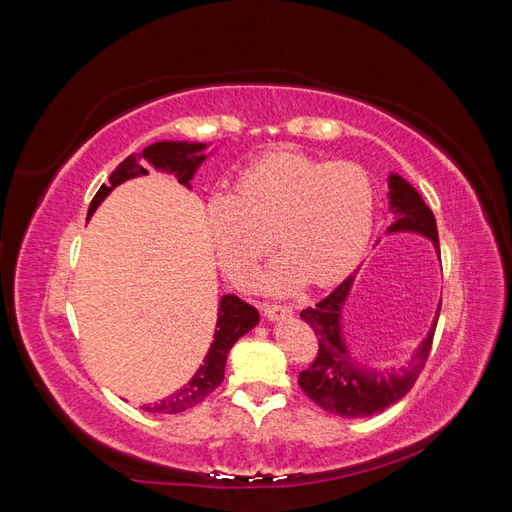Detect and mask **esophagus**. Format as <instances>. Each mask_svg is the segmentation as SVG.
I'll return each mask as SVG.
<instances>
[{"label":"esophagus","mask_w":512,"mask_h":512,"mask_svg":"<svg viewBox=\"0 0 512 512\" xmlns=\"http://www.w3.org/2000/svg\"><path fill=\"white\" fill-rule=\"evenodd\" d=\"M260 309H262V314H265V318L271 320V322H277V320H284V318H290V316H292V307H288V305H269V303H262Z\"/></svg>","instance_id":"1"}]
</instances>
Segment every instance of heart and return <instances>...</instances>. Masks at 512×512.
Listing matches in <instances>:
<instances>
[{
  "label": "heart",
  "instance_id": "b5f03b06",
  "mask_svg": "<svg viewBox=\"0 0 512 512\" xmlns=\"http://www.w3.org/2000/svg\"><path fill=\"white\" fill-rule=\"evenodd\" d=\"M374 213L376 188L363 166L277 149L241 170L235 194L209 196L207 230L235 280L252 273L275 239L284 254L258 284L290 292L305 277L327 286L359 265Z\"/></svg>",
  "mask_w": 512,
  "mask_h": 512
}]
</instances>
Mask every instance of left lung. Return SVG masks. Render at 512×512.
Listing matches in <instances>:
<instances>
[{"label":"left lung","instance_id":"8db88e82","mask_svg":"<svg viewBox=\"0 0 512 512\" xmlns=\"http://www.w3.org/2000/svg\"><path fill=\"white\" fill-rule=\"evenodd\" d=\"M386 198H389V211L393 215V224L386 228V235L410 232V235L425 237L440 258L436 218L414 185L397 173H389ZM356 273L346 277L327 299L301 312L305 324H309L318 337V356L312 367L299 374V386L322 410L344 418H363L384 412L412 389L429 356L433 331L440 316L438 303L427 335L404 365L382 369L363 363L352 354L344 333V305L352 292Z\"/></svg>","mask_w":512,"mask_h":512}]
</instances>
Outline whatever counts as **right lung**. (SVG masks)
Returning a JSON list of instances; mask_svg holds the SVG:
<instances>
[{"label": "right lung", "instance_id": "obj_1", "mask_svg": "<svg viewBox=\"0 0 512 512\" xmlns=\"http://www.w3.org/2000/svg\"><path fill=\"white\" fill-rule=\"evenodd\" d=\"M211 143H190V141H158L149 147H145L141 153H132L126 160H123L113 175L108 177V185L102 183V188L94 196L87 211V222L96 209L104 203V198L111 194L117 185L126 183L136 177L149 175L145 168L151 166L160 170V173L173 175L181 185L192 190V179L196 170L200 168L207 158H211L215 149H211ZM260 322V316L252 305L243 303L235 294H224L218 303V322H215L213 331V342L209 346V352L205 354V361L200 363L196 374L190 378L188 384H183L179 391L168 395L156 404L141 406L145 412H156V414H179L194 408L200 404L207 395H211L224 380V367L230 348L235 346L239 339L250 333L256 324Z\"/></svg>", "mask_w": 512, "mask_h": 512}]
</instances>
